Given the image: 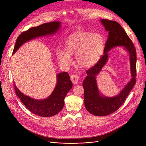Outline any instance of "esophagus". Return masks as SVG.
Listing matches in <instances>:
<instances>
[{"instance_id": "obj_1", "label": "esophagus", "mask_w": 146, "mask_h": 146, "mask_svg": "<svg viewBox=\"0 0 146 146\" xmlns=\"http://www.w3.org/2000/svg\"><path fill=\"white\" fill-rule=\"evenodd\" d=\"M70 79H71V81H72V82L73 83V84H77V83L78 81L79 78H78V76L77 75H76V74H72L70 76Z\"/></svg>"}]
</instances>
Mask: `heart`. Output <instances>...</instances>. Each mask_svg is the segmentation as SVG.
Listing matches in <instances>:
<instances>
[{
    "mask_svg": "<svg viewBox=\"0 0 146 146\" xmlns=\"http://www.w3.org/2000/svg\"><path fill=\"white\" fill-rule=\"evenodd\" d=\"M105 46L104 37L99 33L80 31L72 35L66 41L65 50L59 49L57 57L65 66L71 64L70 55L76 53L77 64L82 68H89L98 61Z\"/></svg>",
    "mask_w": 146,
    "mask_h": 146,
    "instance_id": "1",
    "label": "heart"
}]
</instances>
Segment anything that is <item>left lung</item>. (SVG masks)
<instances>
[{"instance_id": "8db88e82", "label": "left lung", "mask_w": 146, "mask_h": 146, "mask_svg": "<svg viewBox=\"0 0 146 146\" xmlns=\"http://www.w3.org/2000/svg\"><path fill=\"white\" fill-rule=\"evenodd\" d=\"M101 23L109 32L104 54L97 63L86 70L87 76L82 82L84 91V105L87 110L96 116H106L117 110L125 100L135 86L136 76V51L132 40L121 25L114 21L101 19ZM123 45L129 52L131 59V70L133 78L123 90L115 97L101 96L97 88L95 77L105 64L107 60V52L115 46Z\"/></svg>"}]
</instances>
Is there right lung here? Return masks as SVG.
Segmentation results:
<instances>
[{"instance_id": "obj_1", "label": "right lung", "mask_w": 146, "mask_h": 146, "mask_svg": "<svg viewBox=\"0 0 146 146\" xmlns=\"http://www.w3.org/2000/svg\"><path fill=\"white\" fill-rule=\"evenodd\" d=\"M60 22L54 21L41 24L23 32L18 37L13 54L24 43L37 37L55 33L60 27ZM15 93L24 105L32 113L40 117H48L57 114L64 106V99L72 88L73 84L68 72L57 74V82L52 94L44 100H38L25 95L14 84Z\"/></svg>"}]
</instances>
